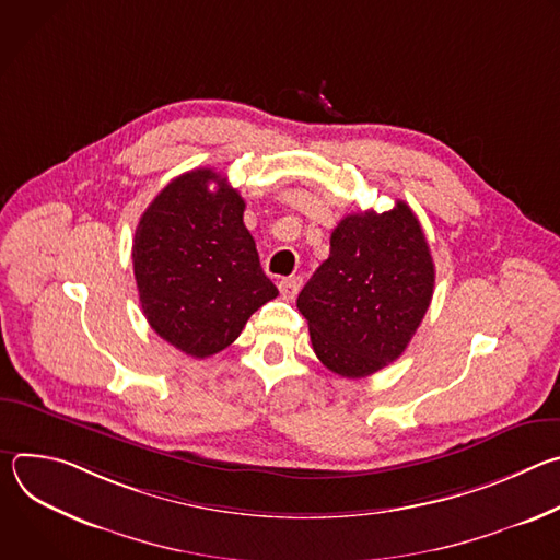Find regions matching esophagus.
<instances>
[{"label":"esophagus","instance_id":"esophagus-1","mask_svg":"<svg viewBox=\"0 0 560 560\" xmlns=\"http://www.w3.org/2000/svg\"><path fill=\"white\" fill-rule=\"evenodd\" d=\"M301 283H303L301 277H285V279H281V281H279L281 296H283V299H294L296 292L301 290Z\"/></svg>","mask_w":560,"mask_h":560}]
</instances>
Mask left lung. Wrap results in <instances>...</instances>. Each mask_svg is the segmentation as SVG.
Listing matches in <instances>:
<instances>
[{"label": "left lung", "mask_w": 560, "mask_h": 560, "mask_svg": "<svg viewBox=\"0 0 560 560\" xmlns=\"http://www.w3.org/2000/svg\"><path fill=\"white\" fill-rule=\"evenodd\" d=\"M434 292V261L406 201L354 212L330 236V257L296 299L314 354L328 370L361 378L396 361L412 341Z\"/></svg>", "instance_id": "8db88e82"}]
</instances>
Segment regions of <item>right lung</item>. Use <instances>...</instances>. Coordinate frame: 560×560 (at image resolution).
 I'll return each mask as SVG.
<instances>
[{"instance_id": "right-lung-1", "label": "right lung", "mask_w": 560, "mask_h": 560, "mask_svg": "<svg viewBox=\"0 0 560 560\" xmlns=\"http://www.w3.org/2000/svg\"><path fill=\"white\" fill-rule=\"evenodd\" d=\"M218 186L209 190V184ZM246 201L212 168L173 179L132 238L139 303L150 328L192 359L228 348L279 290L244 223Z\"/></svg>"}]
</instances>
